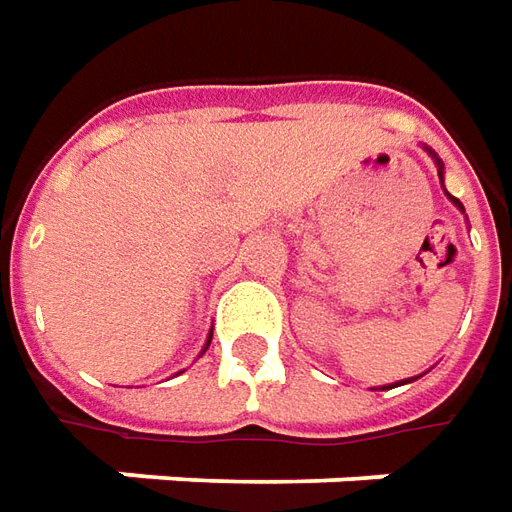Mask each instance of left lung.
Returning a JSON list of instances; mask_svg holds the SVG:
<instances>
[{
  "label": "left lung",
  "instance_id": "1",
  "mask_svg": "<svg viewBox=\"0 0 512 512\" xmlns=\"http://www.w3.org/2000/svg\"><path fill=\"white\" fill-rule=\"evenodd\" d=\"M425 150H428V147H425ZM428 155H431L433 161H436V169H439V181H445V164H442V161H439V155H436V152L433 150H428ZM450 201L456 203V206H459V209H462V212H465V206H462V203L456 201V198H453V195H448ZM414 379H419V377H414ZM414 379H408V382H414ZM399 385V382H397ZM397 385H382V391H388V388H397ZM374 391H377V388H374Z\"/></svg>",
  "mask_w": 512,
  "mask_h": 512
}]
</instances>
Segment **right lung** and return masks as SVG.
I'll list each match as a JSON object with an SVG mask.
<instances>
[{
	"label": "right lung",
	"mask_w": 512,
	"mask_h": 512,
	"mask_svg": "<svg viewBox=\"0 0 512 512\" xmlns=\"http://www.w3.org/2000/svg\"><path fill=\"white\" fill-rule=\"evenodd\" d=\"M209 343H212V331H209V337H206V345H203V351L209 348ZM203 351H201V354H203Z\"/></svg>",
	"instance_id": "add662e5"
}]
</instances>
